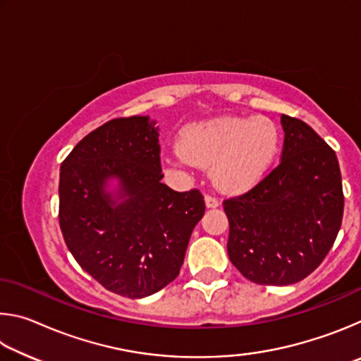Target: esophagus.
<instances>
[{"label": "esophagus", "instance_id": "esophagus-1", "mask_svg": "<svg viewBox=\"0 0 361 361\" xmlns=\"http://www.w3.org/2000/svg\"><path fill=\"white\" fill-rule=\"evenodd\" d=\"M205 204H207V207H209V209H216V207L219 205V200H218V197H215V195L207 194L205 195Z\"/></svg>", "mask_w": 361, "mask_h": 361}]
</instances>
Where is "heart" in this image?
<instances>
[{
    "label": "heart",
    "instance_id": "heart-1",
    "mask_svg": "<svg viewBox=\"0 0 361 361\" xmlns=\"http://www.w3.org/2000/svg\"><path fill=\"white\" fill-rule=\"evenodd\" d=\"M279 151V129L267 118L223 116L183 129L180 164L213 166L216 185L237 189L252 185L271 166Z\"/></svg>",
    "mask_w": 361,
    "mask_h": 361
}]
</instances>
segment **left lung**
<instances>
[{
	"label": "left lung",
	"instance_id": "1",
	"mask_svg": "<svg viewBox=\"0 0 361 361\" xmlns=\"http://www.w3.org/2000/svg\"><path fill=\"white\" fill-rule=\"evenodd\" d=\"M282 159L247 192L224 199L228 255L259 285H291L325 259L344 215L336 152L304 121L282 114Z\"/></svg>",
	"mask_w": 361,
	"mask_h": 361
}]
</instances>
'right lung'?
<instances>
[{
    "label": "right lung",
    "instance_id": "right-lung-1",
    "mask_svg": "<svg viewBox=\"0 0 361 361\" xmlns=\"http://www.w3.org/2000/svg\"><path fill=\"white\" fill-rule=\"evenodd\" d=\"M109 176L120 180L116 198L102 191ZM162 176L159 129L148 116L105 122L60 167L59 223L66 247L116 295L145 298L175 280L204 216L199 189L173 191Z\"/></svg>",
    "mask_w": 361,
    "mask_h": 361
}]
</instances>
